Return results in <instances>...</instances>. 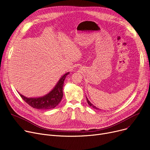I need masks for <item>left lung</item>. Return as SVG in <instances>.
Masks as SVG:
<instances>
[{
	"instance_id": "8db88e82",
	"label": "left lung",
	"mask_w": 150,
	"mask_h": 150,
	"mask_svg": "<svg viewBox=\"0 0 150 150\" xmlns=\"http://www.w3.org/2000/svg\"><path fill=\"white\" fill-rule=\"evenodd\" d=\"M87 103H88V105H90V106H91V107H92V108H93L94 109H96V110H99V109L98 108H97L96 106H95L94 105H93L90 101H89V100L88 99V98H87Z\"/></svg>"
}]
</instances>
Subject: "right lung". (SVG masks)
Listing matches in <instances>:
<instances>
[{
    "label": "right lung",
    "mask_w": 150,
    "mask_h": 150,
    "mask_svg": "<svg viewBox=\"0 0 150 150\" xmlns=\"http://www.w3.org/2000/svg\"><path fill=\"white\" fill-rule=\"evenodd\" d=\"M69 73L64 74L58 81L54 88L47 95L39 98H27L19 93L23 100L34 109L48 110L53 109L61 101L63 97V87L65 77Z\"/></svg>",
    "instance_id": "right-lung-1"
}]
</instances>
